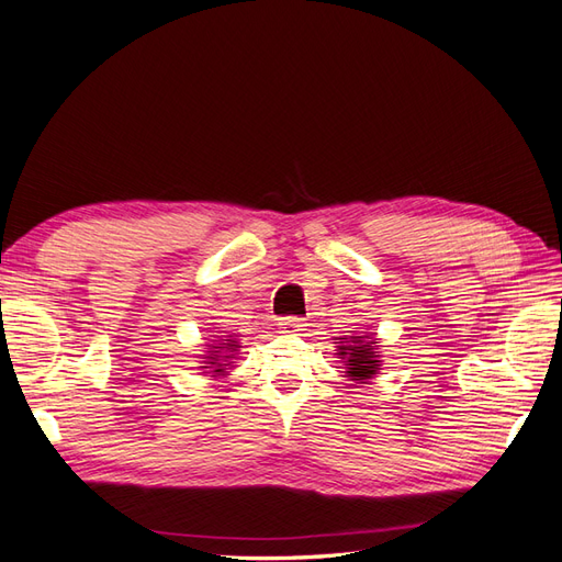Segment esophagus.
Wrapping results in <instances>:
<instances>
[{"mask_svg":"<svg viewBox=\"0 0 562 562\" xmlns=\"http://www.w3.org/2000/svg\"><path fill=\"white\" fill-rule=\"evenodd\" d=\"M279 328H281V333L297 335V333L307 328V323H304V318H300V316H285V318L279 321Z\"/></svg>","mask_w":562,"mask_h":562,"instance_id":"34e87169","label":"esophagus"}]
</instances>
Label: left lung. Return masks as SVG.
Returning <instances> with one entry per match:
<instances>
[{"mask_svg":"<svg viewBox=\"0 0 562 562\" xmlns=\"http://www.w3.org/2000/svg\"><path fill=\"white\" fill-rule=\"evenodd\" d=\"M337 339V356L347 368V378L353 382H368L372 375H378L382 361L375 335H349Z\"/></svg>","mask_w":562,"mask_h":562,"instance_id":"8db88e82","label":"left lung"}]
</instances>
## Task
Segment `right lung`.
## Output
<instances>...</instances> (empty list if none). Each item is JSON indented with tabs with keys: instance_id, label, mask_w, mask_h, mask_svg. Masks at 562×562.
<instances>
[{
	"instance_id": "1",
	"label": "right lung",
	"mask_w": 562,
	"mask_h": 562,
	"mask_svg": "<svg viewBox=\"0 0 562 562\" xmlns=\"http://www.w3.org/2000/svg\"><path fill=\"white\" fill-rule=\"evenodd\" d=\"M213 342L217 345V347H211V351L203 356V363L206 366H201V368H213L211 372L213 375L211 378H220V375H225V366H229V363H225V361H232L234 359V353H236V349H239V342H236L234 337H229V339H213Z\"/></svg>"
}]
</instances>
